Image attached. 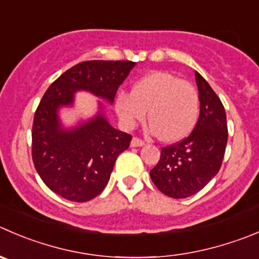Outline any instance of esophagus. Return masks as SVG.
<instances>
[{
  "label": "esophagus",
  "mask_w": 259,
  "mask_h": 259,
  "mask_svg": "<svg viewBox=\"0 0 259 259\" xmlns=\"http://www.w3.org/2000/svg\"><path fill=\"white\" fill-rule=\"evenodd\" d=\"M145 143L143 142L142 139H139V138H133L132 139V143H130V145H132L133 148H137V147H143Z\"/></svg>",
  "instance_id": "esophagus-1"
}]
</instances>
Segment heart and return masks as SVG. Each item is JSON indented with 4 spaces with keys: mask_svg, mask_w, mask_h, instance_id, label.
I'll return each instance as SVG.
<instances>
[{
    "mask_svg": "<svg viewBox=\"0 0 259 259\" xmlns=\"http://www.w3.org/2000/svg\"><path fill=\"white\" fill-rule=\"evenodd\" d=\"M116 111L126 126H134L147 117L149 130L164 142L187 137L199 117V96L188 82L168 72H152L140 78L133 92H120Z\"/></svg>",
    "mask_w": 259,
    "mask_h": 259,
    "instance_id": "b5f03b06",
    "label": "heart"
}]
</instances>
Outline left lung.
I'll return each instance as SVG.
<instances>
[{
    "instance_id": "left-lung-1",
    "label": "left lung",
    "mask_w": 259,
    "mask_h": 259,
    "mask_svg": "<svg viewBox=\"0 0 259 259\" xmlns=\"http://www.w3.org/2000/svg\"><path fill=\"white\" fill-rule=\"evenodd\" d=\"M200 116L182 142L163 148L150 178L158 190L173 199L192 196L219 172L228 142L227 115L222 101L206 79L195 72Z\"/></svg>"
}]
</instances>
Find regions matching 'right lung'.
Listing matches in <instances>:
<instances>
[{
    "label": "right lung",
    "instance_id": "obj_1",
    "mask_svg": "<svg viewBox=\"0 0 259 259\" xmlns=\"http://www.w3.org/2000/svg\"><path fill=\"white\" fill-rule=\"evenodd\" d=\"M137 63L89 60L55 79L42 96L32 124V162L42 182L59 196L86 202L104 191L116 158L127 149L132 135L115 129L105 106L74 126H64L60 110L74 106L77 92H90L114 104L120 84Z\"/></svg>",
    "mask_w": 259,
    "mask_h": 259
}]
</instances>
